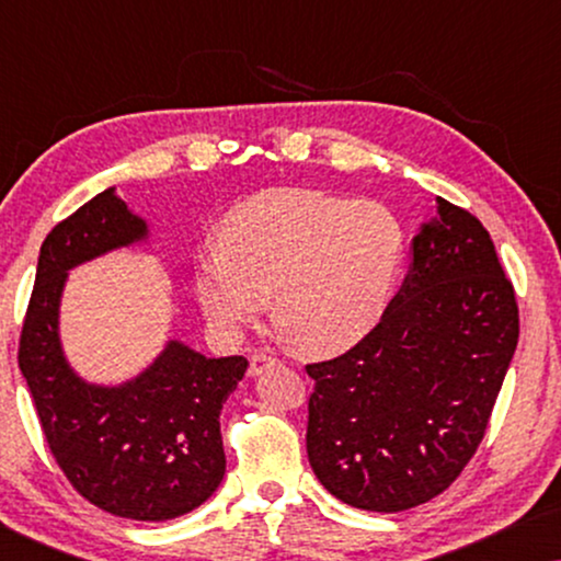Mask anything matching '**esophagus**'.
<instances>
[{"instance_id":"1","label":"esophagus","mask_w":561,"mask_h":561,"mask_svg":"<svg viewBox=\"0 0 561 561\" xmlns=\"http://www.w3.org/2000/svg\"><path fill=\"white\" fill-rule=\"evenodd\" d=\"M271 365H280V359L265 355V352H257V355L250 359V375H260L265 367H271Z\"/></svg>"}]
</instances>
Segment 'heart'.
Instances as JSON below:
<instances>
[{"label":"heart","instance_id":"obj_1","mask_svg":"<svg viewBox=\"0 0 561 561\" xmlns=\"http://www.w3.org/2000/svg\"><path fill=\"white\" fill-rule=\"evenodd\" d=\"M403 260V225L386 204L275 188L229 214L225 240L198 248L196 298L217 332L237 336L271 294L280 332L332 355L378 324Z\"/></svg>","mask_w":561,"mask_h":561}]
</instances>
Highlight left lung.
<instances>
[{"instance_id": "8db88e82", "label": "left lung", "mask_w": 561, "mask_h": 561, "mask_svg": "<svg viewBox=\"0 0 561 561\" xmlns=\"http://www.w3.org/2000/svg\"><path fill=\"white\" fill-rule=\"evenodd\" d=\"M378 324L313 378L306 451L334 497L398 513L459 478L518 344V304L488 229L436 198Z\"/></svg>"}]
</instances>
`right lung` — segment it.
Returning a JSON list of instances; mask_svg holds the SVG:
<instances>
[{
  "mask_svg": "<svg viewBox=\"0 0 561 561\" xmlns=\"http://www.w3.org/2000/svg\"><path fill=\"white\" fill-rule=\"evenodd\" d=\"M145 237L148 225L114 188L58 221L37 257L18 363L68 482L112 516L171 520L198 508L225 478L219 413L248 359L204 357L171 340L148 370L106 388L73 373L58 336L68 271Z\"/></svg>",
  "mask_w": 561,
  "mask_h": 561,
  "instance_id": "right-lung-1",
  "label": "right lung"
}]
</instances>
